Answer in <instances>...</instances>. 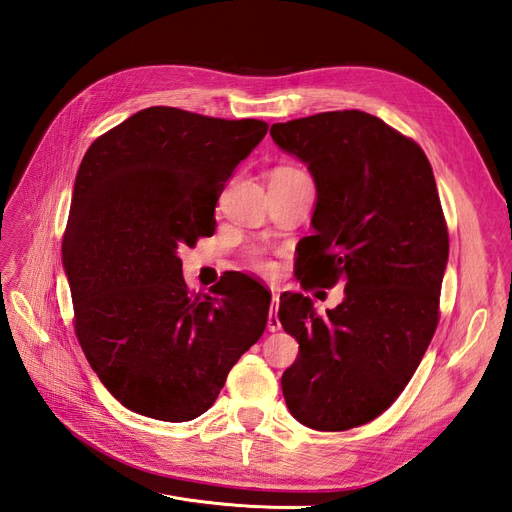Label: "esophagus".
<instances>
[{
  "instance_id": "1",
  "label": "esophagus",
  "mask_w": 512,
  "mask_h": 512,
  "mask_svg": "<svg viewBox=\"0 0 512 512\" xmlns=\"http://www.w3.org/2000/svg\"><path fill=\"white\" fill-rule=\"evenodd\" d=\"M277 309H280V297H277V294H273V301H271V312H269V322H267V329L271 331V333H275V331H280V318H277Z\"/></svg>"
}]
</instances>
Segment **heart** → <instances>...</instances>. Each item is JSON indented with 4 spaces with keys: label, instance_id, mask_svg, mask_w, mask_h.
<instances>
[{
    "label": "heart",
    "instance_id": "b5f03b06",
    "mask_svg": "<svg viewBox=\"0 0 512 512\" xmlns=\"http://www.w3.org/2000/svg\"><path fill=\"white\" fill-rule=\"evenodd\" d=\"M275 173H299V170H294V168H277ZM252 267L256 269V271H260V273H269L271 269H273V262L262 254V252H254L252 254Z\"/></svg>",
    "mask_w": 512,
    "mask_h": 512
}]
</instances>
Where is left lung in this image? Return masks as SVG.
I'll return each mask as SVG.
<instances>
[{
  "mask_svg": "<svg viewBox=\"0 0 512 512\" xmlns=\"http://www.w3.org/2000/svg\"><path fill=\"white\" fill-rule=\"evenodd\" d=\"M271 136L316 183L297 277L344 286L327 316L299 292L280 297L277 316L299 342L284 399L305 427L346 431L393 404L436 333L448 260L436 179L412 138L363 111L273 123Z\"/></svg>",
  "mask_w": 512,
  "mask_h": 512,
  "instance_id": "left-lung-1",
  "label": "left lung"
}]
</instances>
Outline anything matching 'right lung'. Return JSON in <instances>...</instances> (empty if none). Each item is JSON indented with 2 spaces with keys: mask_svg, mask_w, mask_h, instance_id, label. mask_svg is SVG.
Wrapping results in <instances>:
<instances>
[{
  "mask_svg": "<svg viewBox=\"0 0 512 512\" xmlns=\"http://www.w3.org/2000/svg\"><path fill=\"white\" fill-rule=\"evenodd\" d=\"M267 128L149 106L85 153L61 245L74 331L108 393L136 414L183 423L207 412L265 333V286L235 271L213 294H192L179 250L213 235L226 181Z\"/></svg>",
  "mask_w": 512,
  "mask_h": 512,
  "instance_id": "right-lung-1",
  "label": "right lung"
}]
</instances>
